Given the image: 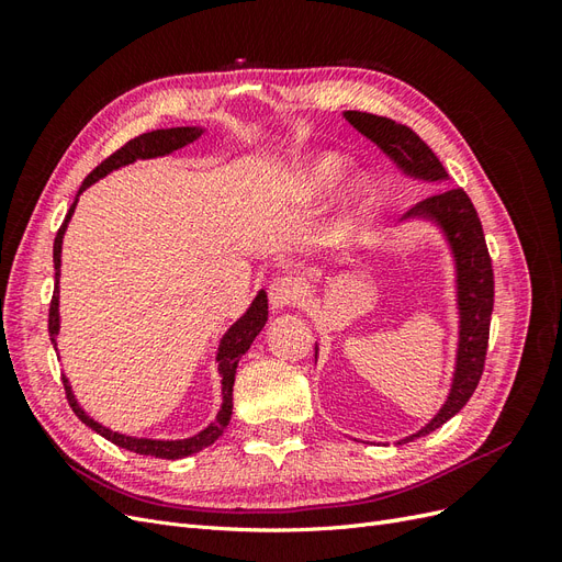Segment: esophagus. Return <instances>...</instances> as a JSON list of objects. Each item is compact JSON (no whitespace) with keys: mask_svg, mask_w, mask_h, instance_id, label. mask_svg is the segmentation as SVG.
<instances>
[{"mask_svg":"<svg viewBox=\"0 0 562 562\" xmlns=\"http://www.w3.org/2000/svg\"><path fill=\"white\" fill-rule=\"evenodd\" d=\"M302 283L295 277H281L269 285V304L271 310H288L300 302Z\"/></svg>","mask_w":562,"mask_h":562,"instance_id":"34e87169","label":"esophagus"}]
</instances>
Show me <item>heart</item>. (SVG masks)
Here are the masks:
<instances>
[{
  "instance_id": "obj_1",
  "label": "heart",
  "mask_w": 562,
  "mask_h": 562,
  "mask_svg": "<svg viewBox=\"0 0 562 562\" xmlns=\"http://www.w3.org/2000/svg\"><path fill=\"white\" fill-rule=\"evenodd\" d=\"M345 173V161L335 157V155H321L314 157L312 161L304 164L297 173V184H300V192L302 196L307 199H321L326 196L333 187L339 182ZM363 196V184L359 180H351L345 192H342V201L347 206H353V203H359Z\"/></svg>"
}]
</instances>
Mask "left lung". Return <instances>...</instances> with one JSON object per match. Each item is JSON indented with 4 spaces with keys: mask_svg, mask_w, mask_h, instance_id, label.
Instances as JSON below:
<instances>
[{
    "mask_svg": "<svg viewBox=\"0 0 562 562\" xmlns=\"http://www.w3.org/2000/svg\"><path fill=\"white\" fill-rule=\"evenodd\" d=\"M345 119L361 135H366L370 143H375L396 164L403 176L431 184L448 182L443 164L438 161L431 147L413 128L396 124L394 119L356 110H347ZM411 220H424V223L434 225L450 248L454 265V302L459 321L454 370L448 396L443 405H440V411L422 429L396 440V446L411 443V440L443 427L450 417H454L467 405L483 375L490 316L492 304H495V277H492V262L487 255L483 227L467 192H436L407 211L401 217V223H411Z\"/></svg>",
    "mask_w": 562,
    "mask_h": 562,
    "instance_id": "obj_1",
    "label": "left lung"
}]
</instances>
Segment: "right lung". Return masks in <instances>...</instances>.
Segmentation results:
<instances>
[{
  "label": "right lung",
  "mask_w": 562,
  "mask_h": 562,
  "mask_svg": "<svg viewBox=\"0 0 562 562\" xmlns=\"http://www.w3.org/2000/svg\"><path fill=\"white\" fill-rule=\"evenodd\" d=\"M203 131L201 126H176V128H157L151 133H143L138 138L128 140L122 149H116L112 157H108L103 164H100L95 171L81 182L79 192L75 196V203L70 206L65 215V223L60 225L58 234H56V241H54V267H56V288H54V300H50V310H48V335H50V345L56 347V337L60 330V314H58V304H60V252H63V236L67 225H70V220L75 215L77 209V201L79 194L83 190H89L93 182H98L100 178L110 176L116 168H124L133 161L138 159H157V157H166V155H173L176 149L184 147L194 143L196 138H201ZM267 293L258 291L255 300L250 302V307L246 310V314L241 318H236L232 326L227 328V333L220 337V345H217V353H215V363H217V372H220V384H223V405H220V411L215 415V419L209 424L206 429H201L199 434L190 436V438H176V440H164V438H138V436H126V434H119L112 431L103 424L95 422L91 415L83 413V407L79 405V401L75 398V391L70 386V380L63 375V386H65V394H67V403L75 411V415L91 427L95 434H100L103 438H108L110 443L119 446V448H126L131 452H138V454H149V457H159V459H182V457H190L203 448L213 446L215 440L223 436V431L227 429V424L232 419V386H234V375H236V366H239L241 356L250 349L252 339L260 335V330L265 328L267 323Z\"/></svg>",
  "instance_id": "right-lung-1"
}]
</instances>
